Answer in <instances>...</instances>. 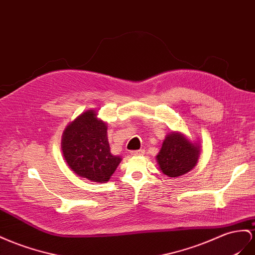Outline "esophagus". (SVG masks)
Instances as JSON below:
<instances>
[{
    "label": "esophagus",
    "mask_w": 255,
    "mask_h": 255,
    "mask_svg": "<svg viewBox=\"0 0 255 255\" xmlns=\"http://www.w3.org/2000/svg\"><path fill=\"white\" fill-rule=\"evenodd\" d=\"M130 154H132V155H141V154H143V150H135V151H130Z\"/></svg>",
    "instance_id": "esophagus-1"
}]
</instances>
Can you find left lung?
I'll return each mask as SVG.
<instances>
[{"label": "left lung", "instance_id": "1", "mask_svg": "<svg viewBox=\"0 0 255 255\" xmlns=\"http://www.w3.org/2000/svg\"><path fill=\"white\" fill-rule=\"evenodd\" d=\"M201 143L192 141L181 132H170L165 137L160 152L155 156L164 175L175 178L193 169L201 155Z\"/></svg>", "mask_w": 255, "mask_h": 255}]
</instances>
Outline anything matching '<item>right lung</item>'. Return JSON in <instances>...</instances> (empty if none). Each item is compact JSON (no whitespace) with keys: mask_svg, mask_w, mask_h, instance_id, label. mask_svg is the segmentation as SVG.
I'll list each match as a JSON object with an SVG mask.
<instances>
[{"mask_svg":"<svg viewBox=\"0 0 255 255\" xmlns=\"http://www.w3.org/2000/svg\"><path fill=\"white\" fill-rule=\"evenodd\" d=\"M61 148L75 174L98 183L107 182L122 160L111 152L107 123L98 118L96 109H88L68 123Z\"/></svg>","mask_w":255,"mask_h":255,"instance_id":"1","label":"right lung"}]
</instances>
